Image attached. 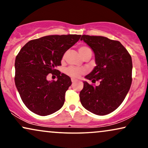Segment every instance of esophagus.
Instances as JSON below:
<instances>
[{"label": "esophagus", "instance_id": "34e87169", "mask_svg": "<svg viewBox=\"0 0 148 148\" xmlns=\"http://www.w3.org/2000/svg\"><path fill=\"white\" fill-rule=\"evenodd\" d=\"M71 82H72L73 84V83H75V82H77V80L75 79H74V78H72V79H71Z\"/></svg>", "mask_w": 148, "mask_h": 148}]
</instances>
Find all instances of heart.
I'll return each mask as SVG.
<instances>
[{
  "label": "heart",
  "mask_w": 148,
  "mask_h": 148,
  "mask_svg": "<svg viewBox=\"0 0 148 148\" xmlns=\"http://www.w3.org/2000/svg\"><path fill=\"white\" fill-rule=\"evenodd\" d=\"M90 51H91L90 48L87 47V46H80V47L79 48V52L81 55L82 56V57L87 53V52H90ZM64 56H63V58H64ZM65 73L68 75L72 77L79 78L81 75H82L84 73L85 70L84 69L78 68V67H75V66H71L66 69Z\"/></svg>",
  "instance_id": "b5f03b06"
}]
</instances>
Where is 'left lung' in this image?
Wrapping results in <instances>:
<instances>
[{
	"label": "left lung",
	"mask_w": 148,
	"mask_h": 148,
	"mask_svg": "<svg viewBox=\"0 0 148 148\" xmlns=\"http://www.w3.org/2000/svg\"><path fill=\"white\" fill-rule=\"evenodd\" d=\"M81 40L92 48L96 66L85 77L94 86L84 82L80 101L86 110L97 115L113 112L123 102L132 82V59L120 42L103 36L82 35Z\"/></svg>",
	"instance_id": "1"
}]
</instances>
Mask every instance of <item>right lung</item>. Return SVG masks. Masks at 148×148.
Returning a JSON list of instances; mask_svg holds the SVG:
<instances>
[{"mask_svg":"<svg viewBox=\"0 0 148 148\" xmlns=\"http://www.w3.org/2000/svg\"><path fill=\"white\" fill-rule=\"evenodd\" d=\"M81 35H52L30 40L20 50L15 62V83L26 107L40 116H47L62 108L71 78L60 73L56 66L61 65L66 50ZM55 74L57 81L50 82L46 77Z\"/></svg>","mask_w":148,"mask_h":148,"instance_id":"right-lung-1","label":"right lung"}]
</instances>
